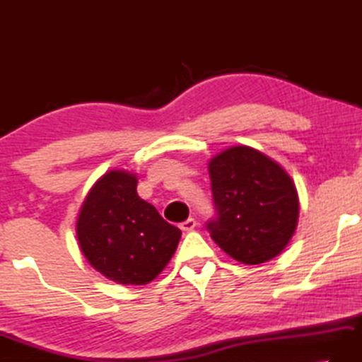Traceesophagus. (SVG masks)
<instances>
[{"label":"esophagus","instance_id":"esophagus-1","mask_svg":"<svg viewBox=\"0 0 362 362\" xmlns=\"http://www.w3.org/2000/svg\"><path fill=\"white\" fill-rule=\"evenodd\" d=\"M196 228V220L194 218H188V220H185L183 223H180V229L182 231H193V229Z\"/></svg>","mask_w":362,"mask_h":362}]
</instances>
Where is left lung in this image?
I'll return each instance as SVG.
<instances>
[{
    "label": "left lung",
    "mask_w": 362,
    "mask_h": 362,
    "mask_svg": "<svg viewBox=\"0 0 362 362\" xmlns=\"http://www.w3.org/2000/svg\"><path fill=\"white\" fill-rule=\"evenodd\" d=\"M218 218L207 229L242 264H262L284 252L299 220L294 180L259 150L234 146L207 164Z\"/></svg>",
    "instance_id": "obj_1"
}]
</instances>
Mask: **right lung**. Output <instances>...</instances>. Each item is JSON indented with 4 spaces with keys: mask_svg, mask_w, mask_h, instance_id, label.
Here are the masks:
<instances>
[{
    "mask_svg": "<svg viewBox=\"0 0 362 362\" xmlns=\"http://www.w3.org/2000/svg\"><path fill=\"white\" fill-rule=\"evenodd\" d=\"M137 174L112 169L90 188L78 210L81 252L118 285H147L175 253L182 231L137 194Z\"/></svg>",
    "mask_w": 362,
    "mask_h": 362,
    "instance_id": "right-lung-1",
    "label": "right lung"
}]
</instances>
